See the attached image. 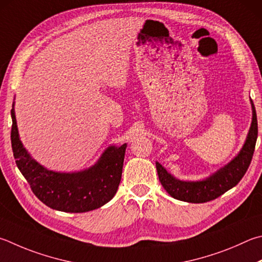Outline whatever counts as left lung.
I'll return each instance as SVG.
<instances>
[{
  "mask_svg": "<svg viewBox=\"0 0 262 262\" xmlns=\"http://www.w3.org/2000/svg\"><path fill=\"white\" fill-rule=\"evenodd\" d=\"M251 106V127L247 133L245 143L242 146L238 155L208 178L199 181L179 180L168 173L166 168L157 161L156 167L159 181L170 196L187 203H206L220 197L221 194L234 188L239 182L251 164L256 137H258V120H256L255 107L252 99Z\"/></svg>",
  "mask_w": 262,
  "mask_h": 262,
  "instance_id": "left-lung-1",
  "label": "left lung"
}]
</instances>
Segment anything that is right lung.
<instances>
[{
    "instance_id": "obj_1",
    "label": "right lung",
    "mask_w": 262,
    "mask_h": 262,
    "mask_svg": "<svg viewBox=\"0 0 262 262\" xmlns=\"http://www.w3.org/2000/svg\"><path fill=\"white\" fill-rule=\"evenodd\" d=\"M11 145L17 167L30 183L32 191L52 210L83 213L105 205L115 197L121 180L127 143L111 145L97 163L87 169L60 173L37 163L24 147L17 127L15 102L11 110Z\"/></svg>"
}]
</instances>
